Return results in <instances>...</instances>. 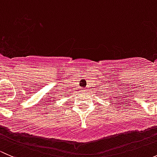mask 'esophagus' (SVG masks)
Wrapping results in <instances>:
<instances>
[{
    "mask_svg": "<svg viewBox=\"0 0 157 157\" xmlns=\"http://www.w3.org/2000/svg\"><path fill=\"white\" fill-rule=\"evenodd\" d=\"M82 91H83V92H85V91H86V90H85V89H83V90H82Z\"/></svg>",
    "mask_w": 157,
    "mask_h": 157,
    "instance_id": "34e87169",
    "label": "esophagus"
}]
</instances>
